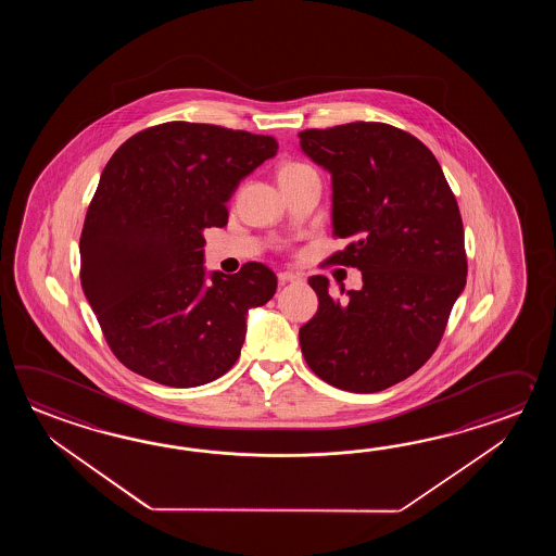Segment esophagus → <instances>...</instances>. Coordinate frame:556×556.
I'll list each match as a JSON object with an SVG mask.
<instances>
[{"label": "esophagus", "instance_id": "esophagus-1", "mask_svg": "<svg viewBox=\"0 0 556 556\" xmlns=\"http://www.w3.org/2000/svg\"><path fill=\"white\" fill-rule=\"evenodd\" d=\"M278 280H280V283L300 282L302 276L295 273H280L278 274Z\"/></svg>", "mask_w": 556, "mask_h": 556}]
</instances>
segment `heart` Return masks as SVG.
<instances>
[{
	"instance_id": "heart-1",
	"label": "heart",
	"mask_w": 556,
	"mask_h": 556,
	"mask_svg": "<svg viewBox=\"0 0 556 556\" xmlns=\"http://www.w3.org/2000/svg\"><path fill=\"white\" fill-rule=\"evenodd\" d=\"M306 168H312V166L304 165V163H283L280 166V173H278V177H283V175H292V173H300V170H306Z\"/></svg>"
}]
</instances>
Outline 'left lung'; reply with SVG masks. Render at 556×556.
<instances>
[{
  "instance_id": "8db88e82",
  "label": "left lung",
  "mask_w": 556,
  "mask_h": 556,
  "mask_svg": "<svg viewBox=\"0 0 556 556\" xmlns=\"http://www.w3.org/2000/svg\"><path fill=\"white\" fill-rule=\"evenodd\" d=\"M331 175V225L352 238L330 262L362 273L348 300L312 276L318 312L300 328L309 369L340 390L374 393L409 378L438 350L465 288L462 214L438 159L386 123H348L300 135Z\"/></svg>"
}]
</instances>
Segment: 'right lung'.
Wrapping results in <instances>:
<instances>
[{"label":"right lung","instance_id":"1","mask_svg":"<svg viewBox=\"0 0 556 556\" xmlns=\"http://www.w3.org/2000/svg\"><path fill=\"white\" fill-rule=\"evenodd\" d=\"M274 137L173 121L109 159L79 240L81 286L123 366L197 388L237 364L250 307L276 292L261 262L206 274L202 230L228 223L240 180L273 159Z\"/></svg>","mask_w":556,"mask_h":556}]
</instances>
